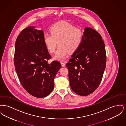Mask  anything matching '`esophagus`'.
Wrapping results in <instances>:
<instances>
[{
	"instance_id": "obj_1",
	"label": "esophagus",
	"mask_w": 126,
	"mask_h": 126,
	"mask_svg": "<svg viewBox=\"0 0 126 126\" xmlns=\"http://www.w3.org/2000/svg\"><path fill=\"white\" fill-rule=\"evenodd\" d=\"M60 63H61V64L62 66H63V67H64V66H65V63H64L63 62H62V61H61V62H60Z\"/></svg>"
}]
</instances>
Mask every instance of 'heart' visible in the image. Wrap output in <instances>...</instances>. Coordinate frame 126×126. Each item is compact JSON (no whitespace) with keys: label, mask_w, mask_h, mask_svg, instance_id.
I'll use <instances>...</instances> for the list:
<instances>
[{"label":"heart","mask_w":126,"mask_h":126,"mask_svg":"<svg viewBox=\"0 0 126 126\" xmlns=\"http://www.w3.org/2000/svg\"><path fill=\"white\" fill-rule=\"evenodd\" d=\"M50 33H45L43 42L48 52L53 53L59 45L54 56L55 60H63L68 53L76 52L81 45L83 32L80 28L65 22L53 24L50 28Z\"/></svg>","instance_id":"1"}]
</instances>
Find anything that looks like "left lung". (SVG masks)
<instances>
[{
  "mask_svg": "<svg viewBox=\"0 0 126 126\" xmlns=\"http://www.w3.org/2000/svg\"><path fill=\"white\" fill-rule=\"evenodd\" d=\"M106 64L102 36L95 30L85 28L80 46L66 65L72 90L81 96L93 93L102 81Z\"/></svg>",
  "mask_w": 126,
  "mask_h": 126,
  "instance_id": "left-lung-1",
  "label": "left lung"
}]
</instances>
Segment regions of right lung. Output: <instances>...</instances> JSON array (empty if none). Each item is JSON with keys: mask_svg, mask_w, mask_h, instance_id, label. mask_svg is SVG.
<instances>
[{"mask_svg": "<svg viewBox=\"0 0 126 126\" xmlns=\"http://www.w3.org/2000/svg\"><path fill=\"white\" fill-rule=\"evenodd\" d=\"M33 26L26 28L16 41L14 64L19 80L31 95L42 98L54 88V79L61 65L50 59L43 42V31Z\"/></svg>", "mask_w": 126, "mask_h": 126, "instance_id": "1", "label": "right lung"}]
</instances>
